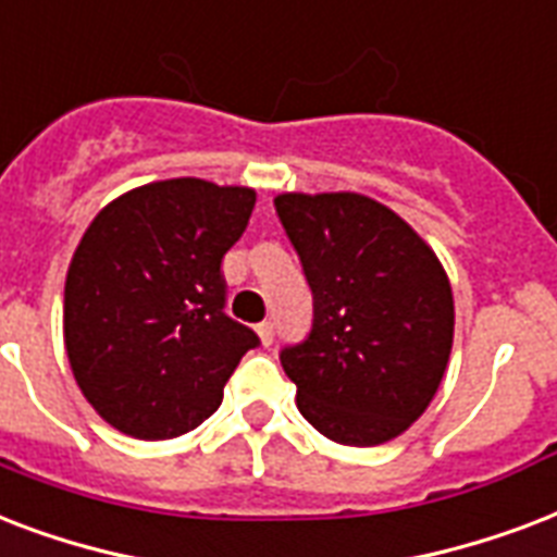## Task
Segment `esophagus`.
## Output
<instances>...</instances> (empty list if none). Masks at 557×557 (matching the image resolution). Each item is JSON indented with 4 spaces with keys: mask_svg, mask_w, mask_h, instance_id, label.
<instances>
[{
    "mask_svg": "<svg viewBox=\"0 0 557 557\" xmlns=\"http://www.w3.org/2000/svg\"><path fill=\"white\" fill-rule=\"evenodd\" d=\"M258 331V339H261V346H270V343H273V322H261V325L256 327Z\"/></svg>",
    "mask_w": 557,
    "mask_h": 557,
    "instance_id": "34e87169",
    "label": "esophagus"
}]
</instances>
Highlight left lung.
<instances>
[{
  "label": "left lung",
  "mask_w": 557,
  "mask_h": 557,
  "mask_svg": "<svg viewBox=\"0 0 557 557\" xmlns=\"http://www.w3.org/2000/svg\"><path fill=\"white\" fill-rule=\"evenodd\" d=\"M273 202L313 296L310 337L282 351L296 407L337 444L398 438L435 398L454 348L442 261L366 194L284 191Z\"/></svg>",
  "instance_id": "1"
}]
</instances>
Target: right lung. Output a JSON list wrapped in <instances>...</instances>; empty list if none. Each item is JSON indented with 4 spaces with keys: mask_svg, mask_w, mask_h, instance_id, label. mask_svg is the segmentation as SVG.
<instances>
[{
    "mask_svg": "<svg viewBox=\"0 0 557 557\" xmlns=\"http://www.w3.org/2000/svg\"><path fill=\"white\" fill-rule=\"evenodd\" d=\"M256 188L197 176L124 191L69 261L63 346L77 389L119 433L165 442L200 426L258 337L223 313L220 261Z\"/></svg>",
    "mask_w": 557,
    "mask_h": 557,
    "instance_id": "obj_1",
    "label": "right lung"
}]
</instances>
